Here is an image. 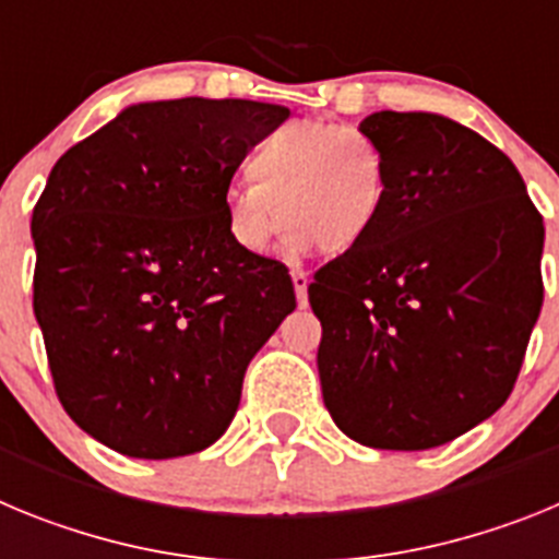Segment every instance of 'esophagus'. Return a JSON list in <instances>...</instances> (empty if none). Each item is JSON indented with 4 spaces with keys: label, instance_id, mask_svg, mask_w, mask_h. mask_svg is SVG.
<instances>
[{
    "label": "esophagus",
    "instance_id": "1",
    "mask_svg": "<svg viewBox=\"0 0 559 559\" xmlns=\"http://www.w3.org/2000/svg\"><path fill=\"white\" fill-rule=\"evenodd\" d=\"M290 283H294V290H296V302L302 305H308V274H305V271H299V269H294L290 271Z\"/></svg>",
    "mask_w": 559,
    "mask_h": 559
}]
</instances>
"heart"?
I'll use <instances>...</instances> for the list:
<instances>
[{
  "instance_id": "heart-1",
  "label": "heart",
  "mask_w": 559,
  "mask_h": 559,
  "mask_svg": "<svg viewBox=\"0 0 559 559\" xmlns=\"http://www.w3.org/2000/svg\"><path fill=\"white\" fill-rule=\"evenodd\" d=\"M257 181L226 190V224L249 251H265L285 226L294 249L338 257L358 249L383 218L389 176L378 147L347 126L290 122L254 153Z\"/></svg>"
}]
</instances>
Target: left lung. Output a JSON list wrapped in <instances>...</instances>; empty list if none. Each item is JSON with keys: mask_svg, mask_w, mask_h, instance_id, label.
Returning <instances> with one entry per match:
<instances>
[{"mask_svg": "<svg viewBox=\"0 0 559 559\" xmlns=\"http://www.w3.org/2000/svg\"><path fill=\"white\" fill-rule=\"evenodd\" d=\"M358 131L389 176L383 218L308 285L335 426L378 451H428L507 403L543 305L540 212L507 153L431 111Z\"/></svg>", "mask_w": 559, "mask_h": 559, "instance_id": "1", "label": "left lung"}]
</instances>
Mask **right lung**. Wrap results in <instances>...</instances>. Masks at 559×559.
<instances>
[{"instance_id": "obj_1", "label": "right lung", "mask_w": 559, "mask_h": 559, "mask_svg": "<svg viewBox=\"0 0 559 559\" xmlns=\"http://www.w3.org/2000/svg\"><path fill=\"white\" fill-rule=\"evenodd\" d=\"M254 100L133 103L69 147L33 210V310L67 414L117 453H199L229 428L257 349L296 308L243 249L226 190L288 120Z\"/></svg>"}]
</instances>
